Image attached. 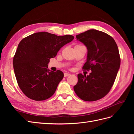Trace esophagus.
<instances>
[{
	"mask_svg": "<svg viewBox=\"0 0 134 134\" xmlns=\"http://www.w3.org/2000/svg\"><path fill=\"white\" fill-rule=\"evenodd\" d=\"M64 76H65V77H66V76H69V75H70V74L68 73V72H64Z\"/></svg>",
	"mask_w": 134,
	"mask_h": 134,
	"instance_id": "obj_1",
	"label": "esophagus"
}]
</instances>
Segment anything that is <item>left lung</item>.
I'll use <instances>...</instances> for the list:
<instances>
[{
	"label": "left lung",
	"instance_id": "obj_1",
	"mask_svg": "<svg viewBox=\"0 0 134 134\" xmlns=\"http://www.w3.org/2000/svg\"><path fill=\"white\" fill-rule=\"evenodd\" d=\"M87 48V62L83 69L91 70L90 75H78L74 90L80 99L95 101L110 91L120 66L117 44L111 36L96 30H90L76 36Z\"/></svg>",
	"mask_w": 134,
	"mask_h": 134
}]
</instances>
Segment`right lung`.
<instances>
[{
    "label": "right lung",
    "instance_id": "add662e5",
    "mask_svg": "<svg viewBox=\"0 0 134 134\" xmlns=\"http://www.w3.org/2000/svg\"><path fill=\"white\" fill-rule=\"evenodd\" d=\"M72 35L59 36L47 32H37L24 38L18 44L13 64L18 86L28 98L44 100L53 95L64 73L50 71L48 64Z\"/></svg>",
    "mask_w": 134,
    "mask_h": 134
}]
</instances>
